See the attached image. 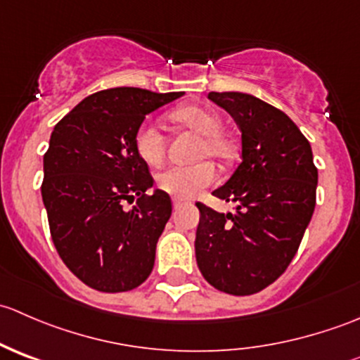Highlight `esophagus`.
<instances>
[{
    "mask_svg": "<svg viewBox=\"0 0 360 360\" xmlns=\"http://www.w3.org/2000/svg\"><path fill=\"white\" fill-rule=\"evenodd\" d=\"M184 205H188V203L186 202H184V200H179V198H174V202H172V207H174V209H181V207H184Z\"/></svg>",
    "mask_w": 360,
    "mask_h": 360,
    "instance_id": "obj_1",
    "label": "esophagus"
}]
</instances>
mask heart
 Returning <instances> with one entry per match:
<instances>
[{
    "label": "heart",
    "instance_id": "heart-1",
    "mask_svg": "<svg viewBox=\"0 0 360 360\" xmlns=\"http://www.w3.org/2000/svg\"><path fill=\"white\" fill-rule=\"evenodd\" d=\"M170 120L186 129L202 134L197 148V158L214 157L224 160L231 155L233 146L223 134L221 116L214 110L202 106H181L170 111ZM136 153L148 165H158L165 155V136L153 123H143L134 136ZM216 181V167L209 160L193 165H170L157 176V186L163 193L176 198H191Z\"/></svg>",
    "mask_w": 360,
    "mask_h": 360
}]
</instances>
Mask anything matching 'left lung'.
Masks as SVG:
<instances>
[{
	"mask_svg": "<svg viewBox=\"0 0 360 360\" xmlns=\"http://www.w3.org/2000/svg\"><path fill=\"white\" fill-rule=\"evenodd\" d=\"M209 99L237 122L242 162L212 191L235 203L233 214L197 203V264L216 289L249 296L292 261L315 209L317 167L310 143L284 111L242 92H210Z\"/></svg>",
	"mask_w": 360,
	"mask_h": 360,
	"instance_id": "obj_1",
	"label": "left lung"
}]
</instances>
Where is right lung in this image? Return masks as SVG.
<instances>
[{
  "mask_svg": "<svg viewBox=\"0 0 360 360\" xmlns=\"http://www.w3.org/2000/svg\"><path fill=\"white\" fill-rule=\"evenodd\" d=\"M134 86L101 90L53 127L43 157L41 197L64 264L89 288L123 292L150 277L157 242L172 212L134 148L146 115L179 99ZM138 198L132 211L123 201Z\"/></svg>",
  "mask_w": 360,
  "mask_h": 360,
  "instance_id": "add662e5",
  "label": "right lung"
}]
</instances>
